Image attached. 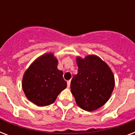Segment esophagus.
Returning <instances> with one entry per match:
<instances>
[{"mask_svg": "<svg viewBox=\"0 0 135 135\" xmlns=\"http://www.w3.org/2000/svg\"><path fill=\"white\" fill-rule=\"evenodd\" d=\"M70 85H71V80H68L67 81V87L68 88H70Z\"/></svg>", "mask_w": 135, "mask_h": 135, "instance_id": "34e87169", "label": "esophagus"}]
</instances>
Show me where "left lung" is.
Returning <instances> with one entry per match:
<instances>
[{
  "instance_id": "1",
  "label": "left lung",
  "mask_w": 135,
  "mask_h": 135,
  "mask_svg": "<svg viewBox=\"0 0 135 135\" xmlns=\"http://www.w3.org/2000/svg\"><path fill=\"white\" fill-rule=\"evenodd\" d=\"M78 74L71 82V92L78 107L87 111L97 110L111 97L115 79L111 68L94 55L76 57Z\"/></svg>"
}]
</instances>
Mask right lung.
Listing matches in <instances>:
<instances>
[{
  "mask_svg": "<svg viewBox=\"0 0 135 135\" xmlns=\"http://www.w3.org/2000/svg\"><path fill=\"white\" fill-rule=\"evenodd\" d=\"M58 60L52 52L35 59L22 78V89L26 98L38 107L52 104L67 86L63 71L57 69Z\"/></svg>",
  "mask_w": 135,
  "mask_h": 135,
  "instance_id": "add662e5",
  "label": "right lung"
}]
</instances>
